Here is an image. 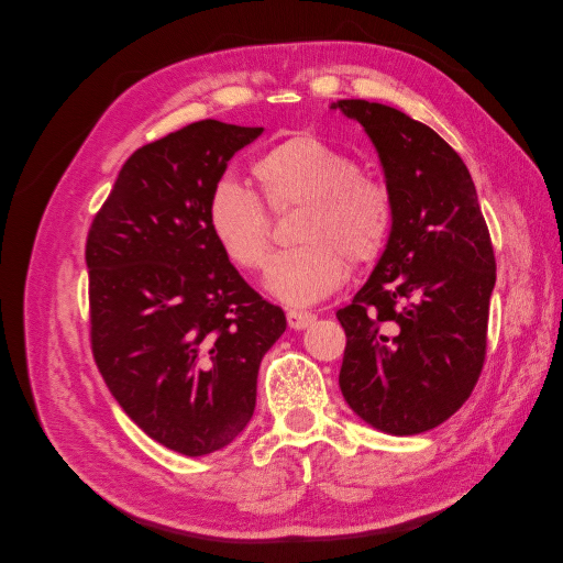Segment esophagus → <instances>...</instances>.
I'll use <instances>...</instances> for the list:
<instances>
[{
  "mask_svg": "<svg viewBox=\"0 0 563 563\" xmlns=\"http://www.w3.org/2000/svg\"><path fill=\"white\" fill-rule=\"evenodd\" d=\"M286 321H288V327H291V329L302 331V329H308L310 323L314 321V314L312 312H302V310H288L286 312Z\"/></svg>",
  "mask_w": 563,
  "mask_h": 563,
  "instance_id": "obj_1",
  "label": "esophagus"
}]
</instances>
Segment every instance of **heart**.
I'll use <instances>...</instances> for the list:
<instances>
[{
  "label": "heart",
  "mask_w": 563,
  "mask_h": 563,
  "mask_svg": "<svg viewBox=\"0 0 563 563\" xmlns=\"http://www.w3.org/2000/svg\"><path fill=\"white\" fill-rule=\"evenodd\" d=\"M267 207L286 213L298 207L291 240L300 246L269 263L265 288L286 305H312L345 282L347 263L378 258L395 225L389 187L364 176L343 150L317 133L300 131L265 150L253 162ZM246 185L220 178L207 199L209 232L240 269L255 272L267 263L269 213Z\"/></svg>",
  "instance_id": "heart-1"
}]
</instances>
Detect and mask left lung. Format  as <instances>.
<instances>
[{
    "mask_svg": "<svg viewBox=\"0 0 563 563\" xmlns=\"http://www.w3.org/2000/svg\"><path fill=\"white\" fill-rule=\"evenodd\" d=\"M376 145L395 225L368 282L335 317L347 345L340 389L371 428L408 437L449 420L486 360L496 286L486 220L465 162L428 124L368 100H338Z\"/></svg>",
    "mask_w": 563,
    "mask_h": 563,
    "instance_id": "obj_1",
    "label": "left lung"
}]
</instances>
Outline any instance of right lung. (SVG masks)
Here are the masks:
<instances>
[{
    "instance_id": "1",
    "label": "right lung",
    "mask_w": 563,
    "mask_h": 563,
    "mask_svg": "<svg viewBox=\"0 0 563 563\" xmlns=\"http://www.w3.org/2000/svg\"><path fill=\"white\" fill-rule=\"evenodd\" d=\"M261 126L203 119L135 150L87 240L91 350L124 413L183 455L225 449L286 331L207 223L211 187Z\"/></svg>"
}]
</instances>
